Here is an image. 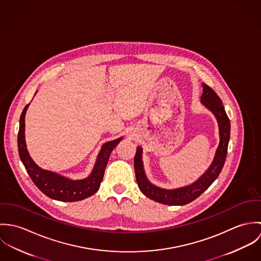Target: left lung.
<instances>
[{
    "label": "left lung",
    "mask_w": 261,
    "mask_h": 261,
    "mask_svg": "<svg viewBox=\"0 0 261 261\" xmlns=\"http://www.w3.org/2000/svg\"><path fill=\"white\" fill-rule=\"evenodd\" d=\"M202 86L203 93L201 96V102L210 112H213L219 126L220 142L216 149L214 160L208 170L191 185L173 190H167L154 186L148 180L143 165V149L138 147L134 160L138 186L144 193V195L155 202L171 206L186 205L197 199L203 192H205L211 186V184L217 179L222 171L227 155L228 143L230 140V120L225 112L223 103L217 93L205 83H203Z\"/></svg>",
    "instance_id": "left-lung-1"
}]
</instances>
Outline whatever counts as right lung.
I'll list each match as a JSON object with an SVG mask.
<instances>
[{"label":"right lung","mask_w":261,"mask_h":261,"mask_svg":"<svg viewBox=\"0 0 261 261\" xmlns=\"http://www.w3.org/2000/svg\"><path fill=\"white\" fill-rule=\"evenodd\" d=\"M28 107L29 105L24 108L20 116L18 150L20 159L34 184L49 198L62 202L80 201L95 194L98 191L100 183L103 179L110 155L122 138L108 142L102 145L97 155L94 168L87 178L82 180H71L57 173L41 169L30 156L25 142V115Z\"/></svg>","instance_id":"1"}]
</instances>
